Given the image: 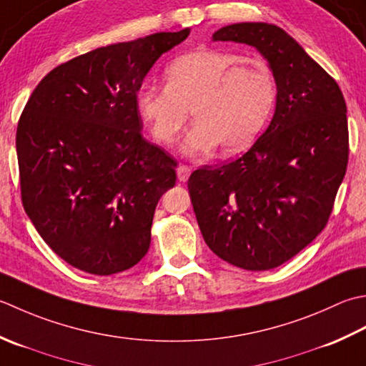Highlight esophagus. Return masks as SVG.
<instances>
[{"instance_id":"34e87169","label":"esophagus","mask_w":366,"mask_h":366,"mask_svg":"<svg viewBox=\"0 0 366 366\" xmlns=\"http://www.w3.org/2000/svg\"><path fill=\"white\" fill-rule=\"evenodd\" d=\"M191 167L186 166V164H180V166L177 167V175H178V180L180 182H186L191 175Z\"/></svg>"}]
</instances>
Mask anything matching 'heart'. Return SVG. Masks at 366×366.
I'll list each match as a JSON object with an SVG mask.
<instances>
[{
	"mask_svg": "<svg viewBox=\"0 0 366 366\" xmlns=\"http://www.w3.org/2000/svg\"><path fill=\"white\" fill-rule=\"evenodd\" d=\"M166 86L139 88L136 104L154 139L172 145L188 120L194 126L183 142L186 154L221 148L238 153L248 148L270 118L277 80L260 58L219 49L180 55L164 71Z\"/></svg>",
	"mask_w": 366,
	"mask_h": 366,
	"instance_id": "obj_1",
	"label": "heart"
}]
</instances>
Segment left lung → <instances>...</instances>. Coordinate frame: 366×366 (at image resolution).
Wrapping results in <instances>:
<instances>
[{
  "mask_svg": "<svg viewBox=\"0 0 366 366\" xmlns=\"http://www.w3.org/2000/svg\"><path fill=\"white\" fill-rule=\"evenodd\" d=\"M213 41L248 44L264 55L277 80V109L248 152L194 170L189 197L216 256L270 270L329 222L349 159L346 102L335 79L277 25H227Z\"/></svg>",
  "mask_w": 366,
  "mask_h": 366,
  "instance_id": "left-lung-1",
  "label": "left lung"
}]
</instances>
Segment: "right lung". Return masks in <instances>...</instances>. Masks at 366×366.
Wrapping results in <instances>:
<instances>
[{
    "label": "right lung",
    "mask_w": 366,
    "mask_h": 366,
    "mask_svg": "<svg viewBox=\"0 0 366 366\" xmlns=\"http://www.w3.org/2000/svg\"><path fill=\"white\" fill-rule=\"evenodd\" d=\"M188 34L154 33L72 58L39 81L21 112V204L44 242L81 272H124L150 248L177 161L142 136L136 96L156 59Z\"/></svg>",
    "instance_id": "right-lung-1"
}]
</instances>
